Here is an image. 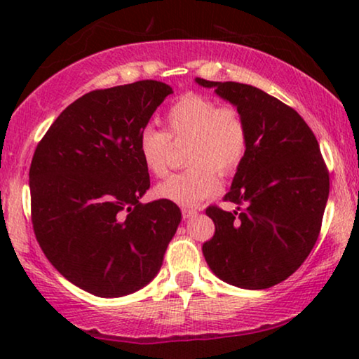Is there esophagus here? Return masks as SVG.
Returning <instances> with one entry per match:
<instances>
[{
    "label": "esophagus",
    "instance_id": "1",
    "mask_svg": "<svg viewBox=\"0 0 359 359\" xmlns=\"http://www.w3.org/2000/svg\"><path fill=\"white\" fill-rule=\"evenodd\" d=\"M198 215V210L196 209H183V219L188 220V219H193Z\"/></svg>",
    "mask_w": 359,
    "mask_h": 359
}]
</instances>
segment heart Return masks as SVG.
<instances>
[{
    "mask_svg": "<svg viewBox=\"0 0 359 359\" xmlns=\"http://www.w3.org/2000/svg\"><path fill=\"white\" fill-rule=\"evenodd\" d=\"M168 132L145 126L137 137V149L145 168L155 176L168 170L170 137L189 140L188 170L171 175L156 186V196L178 205H196L220 188L219 173L230 175L242 163L248 149L243 116L232 106H220L212 97L184 95L166 112Z\"/></svg>",
    "mask_w": 359,
    "mask_h": 359,
    "instance_id": "heart-1",
    "label": "heart"
}]
</instances>
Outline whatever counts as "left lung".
Returning <instances> with one entry per match:
<instances>
[{"label":"left lung","mask_w":359,"mask_h":359,"mask_svg":"<svg viewBox=\"0 0 359 359\" xmlns=\"http://www.w3.org/2000/svg\"><path fill=\"white\" fill-rule=\"evenodd\" d=\"M194 81L237 107L248 129L247 155L225 194L238 208L205 210L215 233L204 258L232 286L271 287L301 266L320 232L330 181L318 142L292 107L258 88Z\"/></svg>","instance_id":"obj_1"}]
</instances>
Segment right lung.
Segmentation results:
<instances>
[{"label":"right lung","instance_id":"1","mask_svg":"<svg viewBox=\"0 0 359 359\" xmlns=\"http://www.w3.org/2000/svg\"><path fill=\"white\" fill-rule=\"evenodd\" d=\"M171 93L155 80L88 93L57 117L34 154L37 242L63 278L93 296L147 286L181 222L175 203H140L150 176L137 137Z\"/></svg>","mask_w":359,"mask_h":359}]
</instances>
